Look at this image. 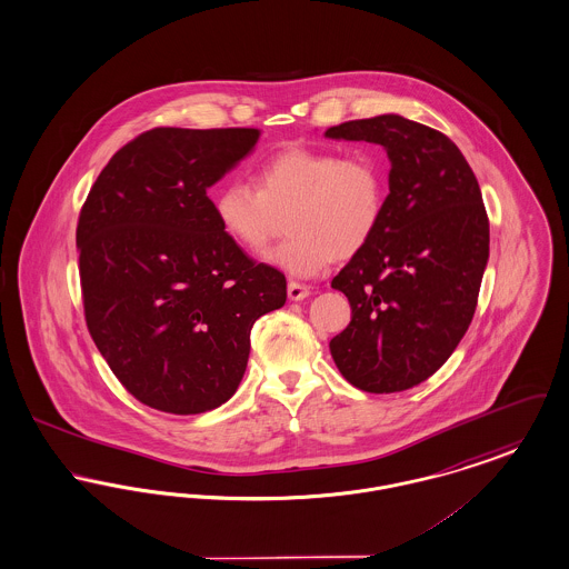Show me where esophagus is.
<instances>
[{
  "label": "esophagus",
  "instance_id": "34e87169",
  "mask_svg": "<svg viewBox=\"0 0 569 569\" xmlns=\"http://www.w3.org/2000/svg\"><path fill=\"white\" fill-rule=\"evenodd\" d=\"M307 297H309V288L307 286H302L299 281H290L288 283V299L290 301H302Z\"/></svg>",
  "mask_w": 569,
  "mask_h": 569
}]
</instances>
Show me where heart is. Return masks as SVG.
Wrapping results in <instances>:
<instances>
[{
    "label": "heart",
    "mask_w": 569,
    "mask_h": 569,
    "mask_svg": "<svg viewBox=\"0 0 569 569\" xmlns=\"http://www.w3.org/2000/svg\"><path fill=\"white\" fill-rule=\"evenodd\" d=\"M387 210V173L368 154L288 148L256 171V187L230 178L212 196L221 232L247 253H262L286 217L290 234L267 256L295 277H316L361 253Z\"/></svg>",
    "instance_id": "obj_1"
}]
</instances>
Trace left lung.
<instances>
[{"label":"left lung","instance_id":"8db88e82","mask_svg":"<svg viewBox=\"0 0 569 569\" xmlns=\"http://www.w3.org/2000/svg\"><path fill=\"white\" fill-rule=\"evenodd\" d=\"M327 137L380 143L391 161L382 226L331 283L352 318L329 348L357 389L406 391L451 357L472 320L490 256L481 189L447 134L396 113Z\"/></svg>","mask_w":569,"mask_h":569}]
</instances>
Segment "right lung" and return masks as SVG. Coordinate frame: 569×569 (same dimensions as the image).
Masks as SVG:
<instances>
[{
  "label": "right lung",
  "instance_id": "1",
  "mask_svg": "<svg viewBox=\"0 0 569 569\" xmlns=\"http://www.w3.org/2000/svg\"><path fill=\"white\" fill-rule=\"evenodd\" d=\"M258 129L161 127L120 148L79 212L86 325L134 400L200 415L230 400L253 322L286 302V277L221 232L208 187Z\"/></svg>",
  "mask_w": 569,
  "mask_h": 569
}]
</instances>
